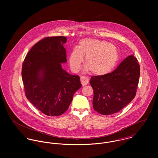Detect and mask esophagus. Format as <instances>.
<instances>
[{
  "label": "esophagus",
  "instance_id": "34e87169",
  "mask_svg": "<svg viewBox=\"0 0 158 158\" xmlns=\"http://www.w3.org/2000/svg\"><path fill=\"white\" fill-rule=\"evenodd\" d=\"M80 81H81V83L82 85V86H85L86 85L88 84V82H89V80L88 78L85 77V76H81L80 77Z\"/></svg>",
  "mask_w": 158,
  "mask_h": 158
}]
</instances>
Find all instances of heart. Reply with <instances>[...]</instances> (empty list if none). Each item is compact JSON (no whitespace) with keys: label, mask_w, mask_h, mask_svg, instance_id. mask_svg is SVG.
I'll list each match as a JSON object with an SVG mask.
<instances>
[{"label":"heart","mask_w":158,"mask_h":158,"mask_svg":"<svg viewBox=\"0 0 158 158\" xmlns=\"http://www.w3.org/2000/svg\"><path fill=\"white\" fill-rule=\"evenodd\" d=\"M86 70L96 75H103L111 72L118 60L119 53L115 45L105 41L86 38L81 40L69 56L72 70L78 72L85 56Z\"/></svg>","instance_id":"heart-1"}]
</instances>
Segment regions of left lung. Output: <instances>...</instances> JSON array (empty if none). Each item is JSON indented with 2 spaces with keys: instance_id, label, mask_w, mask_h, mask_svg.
<instances>
[{
  "instance_id": "1",
  "label": "left lung",
  "mask_w": 158,
  "mask_h": 158,
  "mask_svg": "<svg viewBox=\"0 0 158 158\" xmlns=\"http://www.w3.org/2000/svg\"><path fill=\"white\" fill-rule=\"evenodd\" d=\"M140 77V66L134 55L126 58L114 71L93 76V108L102 115L117 113L135 98Z\"/></svg>"
}]
</instances>
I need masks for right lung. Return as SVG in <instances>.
<instances>
[{"mask_svg":"<svg viewBox=\"0 0 158 158\" xmlns=\"http://www.w3.org/2000/svg\"><path fill=\"white\" fill-rule=\"evenodd\" d=\"M65 36L46 37L33 45L23 63V78L27 99L41 113L59 116L65 113L75 92L81 86L80 77L63 70L66 52Z\"/></svg>","mask_w":158,"mask_h":158,"instance_id":"obj_1","label":"right lung"}]
</instances>
